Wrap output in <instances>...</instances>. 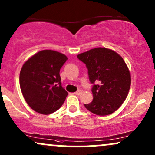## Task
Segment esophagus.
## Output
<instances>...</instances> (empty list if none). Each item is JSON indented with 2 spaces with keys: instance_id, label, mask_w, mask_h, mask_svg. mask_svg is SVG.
<instances>
[{
  "instance_id": "1",
  "label": "esophagus",
  "mask_w": 155,
  "mask_h": 155,
  "mask_svg": "<svg viewBox=\"0 0 155 155\" xmlns=\"http://www.w3.org/2000/svg\"><path fill=\"white\" fill-rule=\"evenodd\" d=\"M81 93V90H78L77 91L75 92L74 94H75V95H76V96H79V95H80Z\"/></svg>"
}]
</instances>
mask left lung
Returning a JSON list of instances; mask_svg holds the SVG:
<instances>
[{"mask_svg": "<svg viewBox=\"0 0 155 155\" xmlns=\"http://www.w3.org/2000/svg\"><path fill=\"white\" fill-rule=\"evenodd\" d=\"M86 64L91 83L93 100L84 104L87 110L98 115H110L122 105L128 96L131 74L120 55L111 49L95 48L77 55Z\"/></svg>", "mask_w": 155, "mask_h": 155, "instance_id": "obj_1", "label": "left lung"}]
</instances>
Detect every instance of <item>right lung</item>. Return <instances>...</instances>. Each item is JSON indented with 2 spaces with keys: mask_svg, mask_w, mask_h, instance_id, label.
I'll use <instances>...</instances> for the list:
<instances>
[{
  "mask_svg": "<svg viewBox=\"0 0 155 155\" xmlns=\"http://www.w3.org/2000/svg\"><path fill=\"white\" fill-rule=\"evenodd\" d=\"M68 57L53 50H42L25 62L20 73V86L28 106L43 115L57 111L68 93L62 87L59 71Z\"/></svg>",
  "mask_w": 155,
  "mask_h": 155,
  "instance_id": "add662e5",
  "label": "right lung"
}]
</instances>
